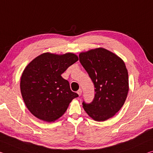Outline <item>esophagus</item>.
Instances as JSON below:
<instances>
[{
	"mask_svg": "<svg viewBox=\"0 0 153 153\" xmlns=\"http://www.w3.org/2000/svg\"><path fill=\"white\" fill-rule=\"evenodd\" d=\"M82 90H81V89L78 90V91L77 92V93L78 94V95H79V96H80V95H81V94H82Z\"/></svg>",
	"mask_w": 153,
	"mask_h": 153,
	"instance_id": "obj_1",
	"label": "esophagus"
}]
</instances>
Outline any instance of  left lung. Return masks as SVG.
Returning a JSON list of instances; mask_svg holds the SVG:
<instances>
[{"mask_svg": "<svg viewBox=\"0 0 153 153\" xmlns=\"http://www.w3.org/2000/svg\"><path fill=\"white\" fill-rule=\"evenodd\" d=\"M79 62L94 85L93 101L83 108L96 121L113 117L123 107L129 92V77L120 58L103 48L80 52Z\"/></svg>", "mask_w": 153, "mask_h": 153, "instance_id": "left-lung-1", "label": "left lung"}]
</instances>
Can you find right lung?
Wrapping results in <instances>:
<instances>
[{
	"instance_id": "1",
	"label": "right lung",
	"mask_w": 153,
	"mask_h": 153,
	"mask_svg": "<svg viewBox=\"0 0 153 153\" xmlns=\"http://www.w3.org/2000/svg\"><path fill=\"white\" fill-rule=\"evenodd\" d=\"M77 60L78 56L74 53L45 52L25 67L20 79V91L33 115L52 123L64 114L78 94L71 91L69 82L61 74Z\"/></svg>"
}]
</instances>
